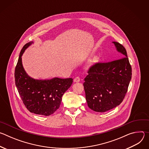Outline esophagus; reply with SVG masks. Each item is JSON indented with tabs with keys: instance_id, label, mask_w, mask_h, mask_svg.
Returning <instances> with one entry per match:
<instances>
[{
	"instance_id": "34e87169",
	"label": "esophagus",
	"mask_w": 149,
	"mask_h": 149,
	"mask_svg": "<svg viewBox=\"0 0 149 149\" xmlns=\"http://www.w3.org/2000/svg\"><path fill=\"white\" fill-rule=\"evenodd\" d=\"M80 81V78L79 77H77L74 79V82H78Z\"/></svg>"
}]
</instances>
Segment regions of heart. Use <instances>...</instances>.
Wrapping results in <instances>:
<instances>
[{"mask_svg":"<svg viewBox=\"0 0 149 149\" xmlns=\"http://www.w3.org/2000/svg\"><path fill=\"white\" fill-rule=\"evenodd\" d=\"M96 61V58H94V59H93L92 60H91V62H95Z\"/></svg>","mask_w":149,"mask_h":149,"instance_id":"heart-1","label":"heart"}]
</instances>
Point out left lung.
I'll use <instances>...</instances> for the list:
<instances>
[{
	"label": "left lung",
	"mask_w": 149,
	"mask_h": 149,
	"mask_svg": "<svg viewBox=\"0 0 149 149\" xmlns=\"http://www.w3.org/2000/svg\"><path fill=\"white\" fill-rule=\"evenodd\" d=\"M113 43L120 58L95 63L89 68L83 84L88 107L96 112L104 113L119 105L132 79V67L125 48L118 42Z\"/></svg>",
	"instance_id": "obj_1"
}]
</instances>
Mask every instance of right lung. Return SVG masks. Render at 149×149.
<instances>
[{
  "mask_svg": "<svg viewBox=\"0 0 149 149\" xmlns=\"http://www.w3.org/2000/svg\"><path fill=\"white\" fill-rule=\"evenodd\" d=\"M32 43L26 44L20 52L15 70V84L21 99L31 113L48 116L59 108L62 97L71 87L73 79L54 78L42 80L30 77L23 67L22 56Z\"/></svg>",
  "mask_w": 149,
  "mask_h": 149,
  "instance_id": "right-lung-1",
  "label": "right lung"
}]
</instances>
